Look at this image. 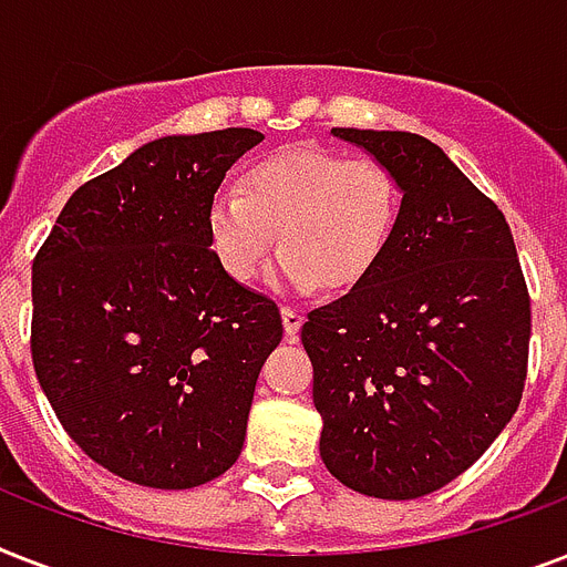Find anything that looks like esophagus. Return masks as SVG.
<instances>
[{"label":"esophagus","instance_id":"esophagus-1","mask_svg":"<svg viewBox=\"0 0 567 567\" xmlns=\"http://www.w3.org/2000/svg\"><path fill=\"white\" fill-rule=\"evenodd\" d=\"M302 311L300 309H293V306H285L282 309V323H285V336L291 338H297L300 336V329H302Z\"/></svg>","mask_w":567,"mask_h":567}]
</instances>
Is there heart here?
<instances>
[{
	"label": "heart",
	"mask_w": 567,
	"mask_h": 567,
	"mask_svg": "<svg viewBox=\"0 0 567 567\" xmlns=\"http://www.w3.org/2000/svg\"><path fill=\"white\" fill-rule=\"evenodd\" d=\"M403 208L382 162L291 146L256 162L205 205V240L235 282L261 270L279 238L274 282L291 291L353 288L385 256Z\"/></svg>",
	"instance_id": "obj_1"
}]
</instances>
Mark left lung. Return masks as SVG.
<instances>
[{"mask_svg": "<svg viewBox=\"0 0 567 567\" xmlns=\"http://www.w3.org/2000/svg\"><path fill=\"white\" fill-rule=\"evenodd\" d=\"M332 135L394 173L403 208L379 265L302 323L320 458L353 492L414 501L465 474L518 409L527 282L503 212L441 146L412 132Z\"/></svg>", "mask_w": 567, "mask_h": 567, "instance_id": "left-lung-1", "label": "left lung"}]
</instances>
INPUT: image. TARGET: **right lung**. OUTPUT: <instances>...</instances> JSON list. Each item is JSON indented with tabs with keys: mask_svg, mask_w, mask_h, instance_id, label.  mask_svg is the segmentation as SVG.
I'll use <instances>...</instances> for the list:
<instances>
[{
	"mask_svg": "<svg viewBox=\"0 0 567 567\" xmlns=\"http://www.w3.org/2000/svg\"><path fill=\"white\" fill-rule=\"evenodd\" d=\"M256 128L171 135L84 182L31 265V362L66 435L111 474L194 488L240 456L282 315L205 240Z\"/></svg>",
	"mask_w": 567,
	"mask_h": 567,
	"instance_id": "1",
	"label": "right lung"
}]
</instances>
